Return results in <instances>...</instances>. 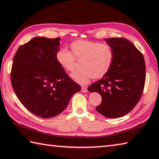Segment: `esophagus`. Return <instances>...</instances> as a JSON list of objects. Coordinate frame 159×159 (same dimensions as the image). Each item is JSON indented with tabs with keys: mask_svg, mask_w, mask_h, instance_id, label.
Listing matches in <instances>:
<instances>
[{
	"mask_svg": "<svg viewBox=\"0 0 159 159\" xmlns=\"http://www.w3.org/2000/svg\"><path fill=\"white\" fill-rule=\"evenodd\" d=\"M88 88H86V87H82L81 88V92H84V93H85V92H88Z\"/></svg>",
	"mask_w": 159,
	"mask_h": 159,
	"instance_id": "1",
	"label": "esophagus"
}]
</instances>
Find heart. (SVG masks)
Instances as JSON below:
<instances>
[{
	"label": "heart",
	"mask_w": 159,
	"mask_h": 159,
	"mask_svg": "<svg viewBox=\"0 0 159 159\" xmlns=\"http://www.w3.org/2000/svg\"><path fill=\"white\" fill-rule=\"evenodd\" d=\"M70 47L71 53L60 48L56 51L55 57L60 67L67 71H74L76 60H81L82 68L71 74L72 79L80 84L85 85L93 78L104 76L113 64L114 50L106 43L79 39L72 42Z\"/></svg>",
	"instance_id": "obj_1"
}]
</instances>
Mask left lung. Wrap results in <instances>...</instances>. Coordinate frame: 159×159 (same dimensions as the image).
I'll use <instances>...</instances> for the list:
<instances>
[{"instance_id": "1", "label": "left lung", "mask_w": 159, "mask_h": 159, "mask_svg": "<svg viewBox=\"0 0 159 159\" xmlns=\"http://www.w3.org/2000/svg\"><path fill=\"white\" fill-rule=\"evenodd\" d=\"M112 47L115 59L107 74L89 86V92H97L102 97L96 107L100 114L109 118L126 115L142 96L145 83V63L141 52L124 38H106Z\"/></svg>"}]
</instances>
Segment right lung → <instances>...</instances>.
Listing matches in <instances>:
<instances>
[{
    "label": "right lung",
    "instance_id": "add662e5",
    "mask_svg": "<svg viewBox=\"0 0 159 159\" xmlns=\"http://www.w3.org/2000/svg\"><path fill=\"white\" fill-rule=\"evenodd\" d=\"M60 41L34 37L20 46L11 66V82L16 97L28 111L42 118L59 115L81 88L56 61Z\"/></svg>",
    "mask_w": 159,
    "mask_h": 159
}]
</instances>
